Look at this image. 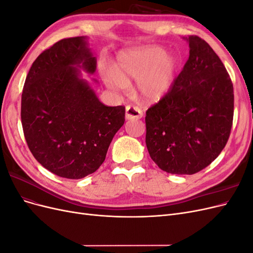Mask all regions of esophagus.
<instances>
[{
    "mask_svg": "<svg viewBox=\"0 0 253 253\" xmlns=\"http://www.w3.org/2000/svg\"><path fill=\"white\" fill-rule=\"evenodd\" d=\"M143 116L142 111L135 105H126V118L127 120L132 119H140Z\"/></svg>",
    "mask_w": 253,
    "mask_h": 253,
    "instance_id": "1",
    "label": "esophagus"
}]
</instances>
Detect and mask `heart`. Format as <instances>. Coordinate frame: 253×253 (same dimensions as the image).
I'll return each instance as SVG.
<instances>
[{
	"mask_svg": "<svg viewBox=\"0 0 253 253\" xmlns=\"http://www.w3.org/2000/svg\"><path fill=\"white\" fill-rule=\"evenodd\" d=\"M178 72V59L160 46H144L121 52L106 81L115 86H126L137 80V89L148 102L162 100L172 89Z\"/></svg>",
	"mask_w": 253,
	"mask_h": 253,
	"instance_id": "b5f03b06",
	"label": "heart"
}]
</instances>
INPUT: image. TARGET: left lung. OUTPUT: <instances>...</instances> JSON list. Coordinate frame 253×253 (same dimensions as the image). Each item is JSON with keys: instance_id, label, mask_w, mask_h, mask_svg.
<instances>
[{"instance_id": "left-lung-1", "label": "left lung", "mask_w": 253, "mask_h": 253, "mask_svg": "<svg viewBox=\"0 0 253 253\" xmlns=\"http://www.w3.org/2000/svg\"><path fill=\"white\" fill-rule=\"evenodd\" d=\"M190 56L170 93L150 106L145 143L167 173L192 175L208 167L230 136L234 95L226 67L210 45L189 36Z\"/></svg>"}]
</instances>
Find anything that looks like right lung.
Masks as SVG:
<instances>
[{
    "mask_svg": "<svg viewBox=\"0 0 253 253\" xmlns=\"http://www.w3.org/2000/svg\"><path fill=\"white\" fill-rule=\"evenodd\" d=\"M96 65L85 38L74 37L45 49L27 74L23 132L38 163L60 177L80 179L97 171L125 124V106L101 103L74 67L93 74Z\"/></svg>",
    "mask_w": 253,
    "mask_h": 253,
    "instance_id": "obj_1",
    "label": "right lung"
}]
</instances>
